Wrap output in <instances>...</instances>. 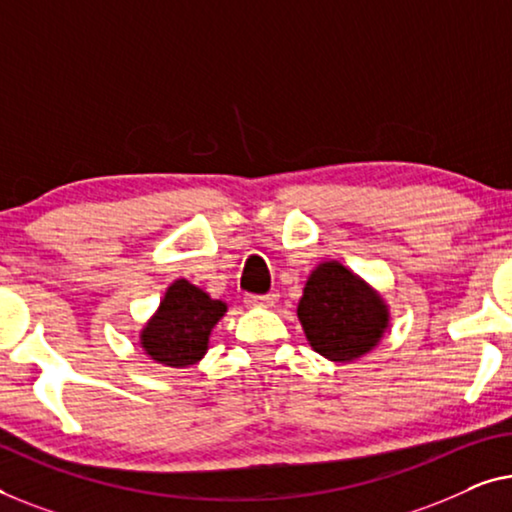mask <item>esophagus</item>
<instances>
[{
  "mask_svg": "<svg viewBox=\"0 0 512 512\" xmlns=\"http://www.w3.org/2000/svg\"><path fill=\"white\" fill-rule=\"evenodd\" d=\"M243 301H246L248 306H271L273 304V294H246L243 297Z\"/></svg>",
  "mask_w": 512,
  "mask_h": 512,
  "instance_id": "1",
  "label": "esophagus"
}]
</instances>
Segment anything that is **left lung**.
<instances>
[{
  "label": "left lung",
  "instance_id": "left-lung-1",
  "mask_svg": "<svg viewBox=\"0 0 512 512\" xmlns=\"http://www.w3.org/2000/svg\"><path fill=\"white\" fill-rule=\"evenodd\" d=\"M299 320L315 352L331 362H350L380 341L387 311L362 278L343 264L327 262L308 278Z\"/></svg>",
  "mask_w": 512,
  "mask_h": 512
}]
</instances>
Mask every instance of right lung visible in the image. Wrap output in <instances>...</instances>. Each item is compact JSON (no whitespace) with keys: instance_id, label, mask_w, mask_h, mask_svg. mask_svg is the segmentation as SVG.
<instances>
[{"instance_id":"add662e5","label":"right lung","mask_w":512,"mask_h":512,"mask_svg":"<svg viewBox=\"0 0 512 512\" xmlns=\"http://www.w3.org/2000/svg\"><path fill=\"white\" fill-rule=\"evenodd\" d=\"M227 306L211 299L199 287L176 280L164 294L160 311L141 334V345L164 366H190L204 357L208 334Z\"/></svg>"}]
</instances>
